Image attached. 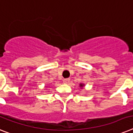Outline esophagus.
<instances>
[{"instance_id": "34e87169", "label": "esophagus", "mask_w": 133, "mask_h": 133, "mask_svg": "<svg viewBox=\"0 0 133 133\" xmlns=\"http://www.w3.org/2000/svg\"><path fill=\"white\" fill-rule=\"evenodd\" d=\"M63 82L64 84H68L70 83V78H65L63 79Z\"/></svg>"}]
</instances>
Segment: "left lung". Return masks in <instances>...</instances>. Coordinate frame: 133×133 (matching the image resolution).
<instances>
[{
  "label": "left lung",
  "instance_id": "left-lung-1",
  "mask_svg": "<svg viewBox=\"0 0 133 133\" xmlns=\"http://www.w3.org/2000/svg\"><path fill=\"white\" fill-rule=\"evenodd\" d=\"M84 86H85V84H83V83H80L79 84V87H81V89H82V88H83Z\"/></svg>",
  "mask_w": 133,
  "mask_h": 133
}]
</instances>
